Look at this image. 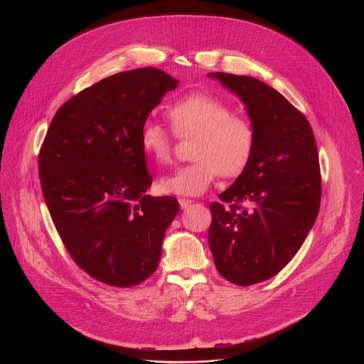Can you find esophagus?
<instances>
[{
	"label": "esophagus",
	"instance_id": "esophagus-1",
	"mask_svg": "<svg viewBox=\"0 0 364 364\" xmlns=\"http://www.w3.org/2000/svg\"><path fill=\"white\" fill-rule=\"evenodd\" d=\"M178 203H180V207H181V209H187V207L193 203L190 198H180L178 200Z\"/></svg>",
	"mask_w": 364,
	"mask_h": 364
}]
</instances>
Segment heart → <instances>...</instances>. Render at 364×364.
Returning <instances> with one entry per match:
<instances>
[{
  "label": "heart",
  "mask_w": 364,
  "mask_h": 364,
  "mask_svg": "<svg viewBox=\"0 0 364 364\" xmlns=\"http://www.w3.org/2000/svg\"><path fill=\"white\" fill-rule=\"evenodd\" d=\"M171 131L178 138L194 136L188 157L193 161L178 167L160 181L166 194L198 196L222 174H240L255 149V128L252 122L235 115L222 99L190 93L173 102L166 111ZM142 151L157 166H167L173 159L174 136L161 124L145 121L139 131Z\"/></svg>",
  "instance_id": "b5f03b06"
}]
</instances>
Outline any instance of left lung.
I'll use <instances>...</instances> for the list:
<instances>
[{
  "instance_id": "1",
  "label": "left lung",
  "mask_w": 364,
  "mask_h": 364,
  "mask_svg": "<svg viewBox=\"0 0 364 364\" xmlns=\"http://www.w3.org/2000/svg\"><path fill=\"white\" fill-rule=\"evenodd\" d=\"M240 96L255 149L233 186L210 203L209 246L219 274L240 287L281 272L313 228L321 201L316 138L305 115L250 76L210 73Z\"/></svg>"
}]
</instances>
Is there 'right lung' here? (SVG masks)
I'll use <instances>...</instances> for the list:
<instances>
[{
  "mask_svg": "<svg viewBox=\"0 0 364 364\" xmlns=\"http://www.w3.org/2000/svg\"><path fill=\"white\" fill-rule=\"evenodd\" d=\"M177 80L155 68L121 72L66 100L38 152V177L53 225L76 265L128 288L159 268L171 197L144 194L152 178L141 125Z\"/></svg>",
  "mask_w": 364,
  "mask_h": 364,
  "instance_id": "right-lung-1",
  "label": "right lung"
}]
</instances>
